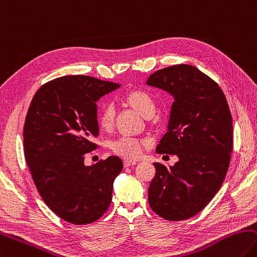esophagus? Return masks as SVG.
Segmentation results:
<instances>
[{"mask_svg":"<svg viewBox=\"0 0 257 257\" xmlns=\"http://www.w3.org/2000/svg\"><path fill=\"white\" fill-rule=\"evenodd\" d=\"M136 164H137V161H135V160H124V162H123L124 167L133 166V165H136Z\"/></svg>","mask_w":257,"mask_h":257,"instance_id":"1","label":"esophagus"}]
</instances>
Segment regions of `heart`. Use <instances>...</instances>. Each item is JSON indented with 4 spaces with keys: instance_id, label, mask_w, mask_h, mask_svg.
I'll use <instances>...</instances> for the list:
<instances>
[{
    "instance_id": "obj_1",
    "label": "heart",
    "mask_w": 257,
    "mask_h": 257,
    "mask_svg": "<svg viewBox=\"0 0 257 257\" xmlns=\"http://www.w3.org/2000/svg\"><path fill=\"white\" fill-rule=\"evenodd\" d=\"M124 100L144 118L149 113H154V111H155V101L148 92L144 90H133L128 92L124 96ZM113 116L114 108L112 104L106 103L102 106L99 114V123L101 128L109 129L112 125ZM145 143L146 142L142 141V139L124 136L113 141L111 143L110 147L112 149V152L118 154L119 156L134 158L142 153Z\"/></svg>"
}]
</instances>
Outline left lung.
<instances>
[{
    "mask_svg": "<svg viewBox=\"0 0 257 257\" xmlns=\"http://www.w3.org/2000/svg\"><path fill=\"white\" fill-rule=\"evenodd\" d=\"M146 84L173 96L156 153L179 157L170 169L154 163L149 206L166 220H185L211 201L225 180L232 149L229 106L218 84L191 65L160 69Z\"/></svg>",
    "mask_w": 257,
    "mask_h": 257,
    "instance_id": "left-lung-1",
    "label": "left lung"
}]
</instances>
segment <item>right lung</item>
<instances>
[{"label":"right lung","instance_id":"1","mask_svg":"<svg viewBox=\"0 0 257 257\" xmlns=\"http://www.w3.org/2000/svg\"><path fill=\"white\" fill-rule=\"evenodd\" d=\"M120 85L85 75L46 83L32 99L23 127L25 157L45 203L74 225L96 221L112 200L122 171L118 156L86 166L99 136L96 102Z\"/></svg>","mask_w":257,"mask_h":257}]
</instances>
